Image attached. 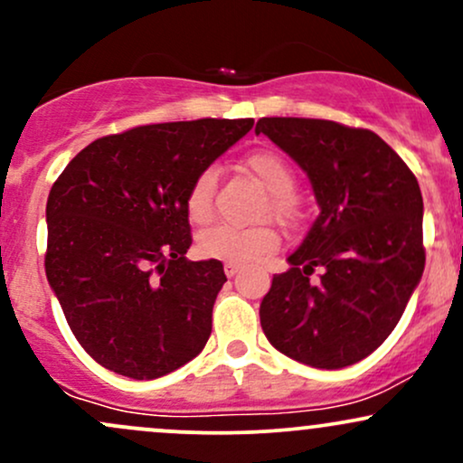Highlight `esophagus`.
Wrapping results in <instances>:
<instances>
[{
	"label": "esophagus",
	"instance_id": "esophagus-1",
	"mask_svg": "<svg viewBox=\"0 0 463 463\" xmlns=\"http://www.w3.org/2000/svg\"><path fill=\"white\" fill-rule=\"evenodd\" d=\"M239 269H241V265H239V263H224V272H226L228 279H232V276H235Z\"/></svg>",
	"mask_w": 463,
	"mask_h": 463
}]
</instances>
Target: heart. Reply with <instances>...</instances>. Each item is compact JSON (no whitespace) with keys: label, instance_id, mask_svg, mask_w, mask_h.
I'll use <instances>...</instances> for the list:
<instances>
[{"label":"heart","instance_id":"b5f03b06","mask_svg":"<svg viewBox=\"0 0 463 463\" xmlns=\"http://www.w3.org/2000/svg\"><path fill=\"white\" fill-rule=\"evenodd\" d=\"M246 167L254 174L265 189L269 191V209L274 215L285 217L291 213L289 191L294 184V174L279 154L261 150L246 156ZM217 174L215 169H204L191 184L187 195V213L194 222H206L213 213ZM200 252L209 259H220L228 263H252L263 254L274 252L279 237L269 226H237L222 222L206 228L198 239Z\"/></svg>","mask_w":463,"mask_h":463}]
</instances>
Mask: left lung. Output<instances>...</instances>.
<instances>
[{"instance_id": "8db88e82", "label": "left lung", "mask_w": 463, "mask_h": 463, "mask_svg": "<svg viewBox=\"0 0 463 463\" xmlns=\"http://www.w3.org/2000/svg\"><path fill=\"white\" fill-rule=\"evenodd\" d=\"M254 132L300 165L320 206L261 302L265 337L311 368L357 364L394 331L422 279L418 180L370 130L263 117Z\"/></svg>"}]
</instances>
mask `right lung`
Masks as SVG:
<instances>
[{
    "label": "right lung",
    "mask_w": 463,
    "mask_h": 463,
    "mask_svg": "<svg viewBox=\"0 0 463 463\" xmlns=\"http://www.w3.org/2000/svg\"><path fill=\"white\" fill-rule=\"evenodd\" d=\"M254 119L139 126L89 143L50 191L45 274L80 346L106 370L150 381L198 357L226 283L189 261L187 195Z\"/></svg>",
    "instance_id": "right-lung-1"
}]
</instances>
